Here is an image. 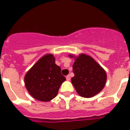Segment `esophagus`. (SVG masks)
Listing matches in <instances>:
<instances>
[{
    "label": "esophagus",
    "mask_w": 130,
    "mask_h": 130,
    "mask_svg": "<svg viewBox=\"0 0 130 130\" xmlns=\"http://www.w3.org/2000/svg\"><path fill=\"white\" fill-rule=\"evenodd\" d=\"M70 79H71V77H70L69 75H68L66 76V79H67V81H69V80H70Z\"/></svg>",
    "instance_id": "1"
}]
</instances>
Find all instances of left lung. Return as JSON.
Instances as JSON below:
<instances>
[{"instance_id": "1", "label": "left lung", "mask_w": 130, "mask_h": 130, "mask_svg": "<svg viewBox=\"0 0 130 130\" xmlns=\"http://www.w3.org/2000/svg\"><path fill=\"white\" fill-rule=\"evenodd\" d=\"M70 57L73 56L70 55ZM73 72L74 76L71 78V83L81 96H94L105 86L107 80L105 70L89 56L82 54L75 59Z\"/></svg>"}]
</instances>
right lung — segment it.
Wrapping results in <instances>:
<instances>
[{"instance_id":"right-lung-1","label":"right lung","mask_w":130,"mask_h":130,"mask_svg":"<svg viewBox=\"0 0 130 130\" xmlns=\"http://www.w3.org/2000/svg\"><path fill=\"white\" fill-rule=\"evenodd\" d=\"M61 71V67L55 64L54 56L45 55L25 75L24 80L27 91L36 100L50 101L57 96L65 80Z\"/></svg>"}]
</instances>
